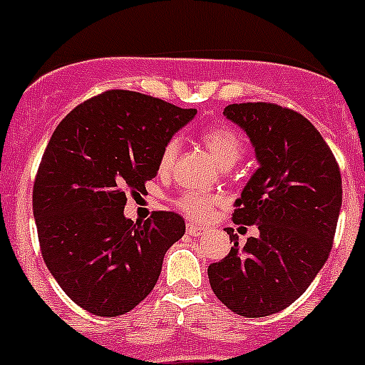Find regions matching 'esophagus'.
<instances>
[{
	"label": "esophagus",
	"instance_id": "esophagus-1",
	"mask_svg": "<svg viewBox=\"0 0 365 365\" xmlns=\"http://www.w3.org/2000/svg\"><path fill=\"white\" fill-rule=\"evenodd\" d=\"M186 232H188L190 235H195V237H197V235L205 234L206 228L197 227V225H193V222H188V225H186Z\"/></svg>",
	"mask_w": 365,
	"mask_h": 365
}]
</instances>
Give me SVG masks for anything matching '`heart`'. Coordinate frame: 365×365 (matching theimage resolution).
Wrapping results in <instances>:
<instances>
[{"label": "heart", "mask_w": 365, "mask_h": 365, "mask_svg": "<svg viewBox=\"0 0 365 365\" xmlns=\"http://www.w3.org/2000/svg\"><path fill=\"white\" fill-rule=\"evenodd\" d=\"M201 143L205 148L212 153L219 166L228 168L235 164L241 159V155L245 151L243 138L237 131L228 124H214L208 125L199 135ZM177 153H179V140L172 138L164 144L163 151L159 157V170L160 172H170L175 164ZM219 197L212 195V193H201V192H182L177 195L173 205L179 208L185 215H188L193 221H205L212 215L214 208L217 206Z\"/></svg>", "instance_id": "heart-1"}]
</instances>
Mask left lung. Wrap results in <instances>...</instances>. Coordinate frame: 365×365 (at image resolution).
<instances>
[{
	"instance_id": "obj_1",
	"label": "left lung",
	"mask_w": 365,
	"mask_h": 365,
	"mask_svg": "<svg viewBox=\"0 0 365 365\" xmlns=\"http://www.w3.org/2000/svg\"><path fill=\"white\" fill-rule=\"evenodd\" d=\"M259 160L235 201V225L259 235L240 247L232 234L225 259L208 267L212 291L232 312L261 318L307 291L327 261L341 206L340 168L320 131L298 111L270 102L225 108Z\"/></svg>"
}]
</instances>
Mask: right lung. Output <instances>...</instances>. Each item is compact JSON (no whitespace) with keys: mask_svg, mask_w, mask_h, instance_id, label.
<instances>
[{"mask_svg":"<svg viewBox=\"0 0 365 365\" xmlns=\"http://www.w3.org/2000/svg\"><path fill=\"white\" fill-rule=\"evenodd\" d=\"M143 93L109 89L76 106L54 130L32 188L45 265L83 311L120 316L160 276L164 254L185 235L175 212L124 217L125 195L146 192L164 144L195 117Z\"/></svg>","mask_w":365,"mask_h":365,"instance_id":"add662e5","label":"right lung"}]
</instances>
